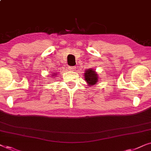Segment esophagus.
Returning <instances> with one entry per match:
<instances>
[{"label":"esophagus","instance_id":"esophagus-1","mask_svg":"<svg viewBox=\"0 0 151 151\" xmlns=\"http://www.w3.org/2000/svg\"><path fill=\"white\" fill-rule=\"evenodd\" d=\"M68 69H69L70 71H75V70H76V67H69V68H68Z\"/></svg>","mask_w":151,"mask_h":151}]
</instances>
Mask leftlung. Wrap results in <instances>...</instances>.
<instances>
[{
    "instance_id": "obj_1",
    "label": "left lung",
    "mask_w": 151,
    "mask_h": 151,
    "mask_svg": "<svg viewBox=\"0 0 151 151\" xmlns=\"http://www.w3.org/2000/svg\"><path fill=\"white\" fill-rule=\"evenodd\" d=\"M84 77V80L86 82L88 86H89L96 85L97 82H98L99 78H100L96 71L93 69H91V68H89V69L86 70Z\"/></svg>"
}]
</instances>
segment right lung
<instances>
[{
  "instance_id": "obj_1",
  "label": "right lung",
  "mask_w": 151,
  "mask_h": 151,
  "mask_svg": "<svg viewBox=\"0 0 151 151\" xmlns=\"http://www.w3.org/2000/svg\"><path fill=\"white\" fill-rule=\"evenodd\" d=\"M52 76H51V77H55V76H57V74L55 73H53V75H51Z\"/></svg>"
}]
</instances>
